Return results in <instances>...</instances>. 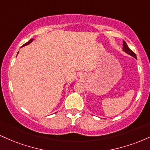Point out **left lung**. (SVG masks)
I'll use <instances>...</instances> for the list:
<instances>
[{
    "label": "left lung",
    "instance_id": "obj_1",
    "mask_svg": "<svg viewBox=\"0 0 150 150\" xmlns=\"http://www.w3.org/2000/svg\"><path fill=\"white\" fill-rule=\"evenodd\" d=\"M123 51H125V52L126 53H128V54L130 55V56H132V57H134L135 58H137V57H136L135 53H134L132 51H131V50H130V49H129L128 45H127V44L125 43V41H123Z\"/></svg>",
    "mask_w": 150,
    "mask_h": 150
}]
</instances>
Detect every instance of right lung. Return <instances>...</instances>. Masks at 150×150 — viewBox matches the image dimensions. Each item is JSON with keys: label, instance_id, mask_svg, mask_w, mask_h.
<instances>
[{"label": "right lung", "instance_id": "right-lung-1", "mask_svg": "<svg viewBox=\"0 0 150 150\" xmlns=\"http://www.w3.org/2000/svg\"><path fill=\"white\" fill-rule=\"evenodd\" d=\"M34 39H31L29 41V42H27V43H26V44H24V45L22 46H27V45H28V44H30V43H32V42H33V41H34ZM18 53H19V52H18ZM71 86H72V85H71Z\"/></svg>", "mask_w": 150, "mask_h": 150}]
</instances>
